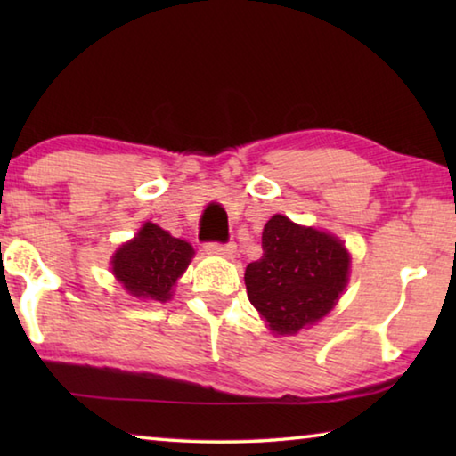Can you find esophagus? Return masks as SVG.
Returning <instances> with one entry per match:
<instances>
[{
    "mask_svg": "<svg viewBox=\"0 0 456 456\" xmlns=\"http://www.w3.org/2000/svg\"><path fill=\"white\" fill-rule=\"evenodd\" d=\"M205 249L209 253H215V256H221V257H233L237 247L235 243H217V241H209L205 243Z\"/></svg>",
    "mask_w": 456,
    "mask_h": 456,
    "instance_id": "1",
    "label": "esophagus"
}]
</instances>
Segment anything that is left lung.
Here are the masks:
<instances>
[{
  "mask_svg": "<svg viewBox=\"0 0 456 456\" xmlns=\"http://www.w3.org/2000/svg\"><path fill=\"white\" fill-rule=\"evenodd\" d=\"M261 249V259L245 269L247 296L277 334H296L322 320L348 283L344 245L283 215L265 223Z\"/></svg>",
  "mask_w": 456,
  "mask_h": 456,
  "instance_id": "1",
  "label": "left lung"
}]
</instances>
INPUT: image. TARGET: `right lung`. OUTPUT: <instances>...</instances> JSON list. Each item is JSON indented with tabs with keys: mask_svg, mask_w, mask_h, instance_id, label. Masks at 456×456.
<instances>
[{
	"mask_svg": "<svg viewBox=\"0 0 456 456\" xmlns=\"http://www.w3.org/2000/svg\"><path fill=\"white\" fill-rule=\"evenodd\" d=\"M192 253L187 241L171 237L154 223H144L133 241L122 245L112 257V272L133 296L167 302Z\"/></svg>",
	"mask_w": 456,
	"mask_h": 456,
	"instance_id": "add662e5",
	"label": "right lung"
}]
</instances>
